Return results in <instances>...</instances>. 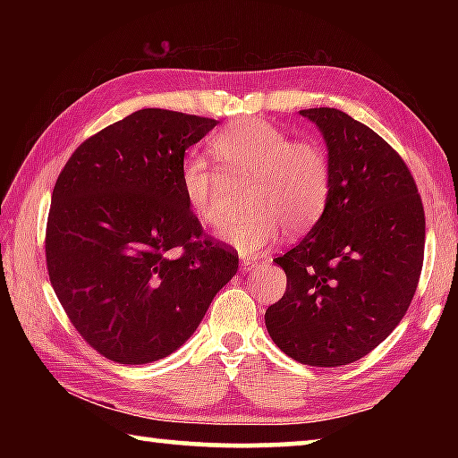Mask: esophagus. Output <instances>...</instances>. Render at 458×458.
Here are the masks:
<instances>
[{"label":"esophagus","mask_w":458,"mask_h":458,"mask_svg":"<svg viewBox=\"0 0 458 458\" xmlns=\"http://www.w3.org/2000/svg\"><path fill=\"white\" fill-rule=\"evenodd\" d=\"M259 265L257 259H250V257H240V267H242V270H250Z\"/></svg>","instance_id":"obj_1"}]
</instances>
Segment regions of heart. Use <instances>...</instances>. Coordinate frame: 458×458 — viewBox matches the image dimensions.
<instances>
[{
    "mask_svg": "<svg viewBox=\"0 0 458 458\" xmlns=\"http://www.w3.org/2000/svg\"><path fill=\"white\" fill-rule=\"evenodd\" d=\"M212 153L230 180L250 182L244 208L220 230L228 244L257 254L281 238L305 234L327 210L333 167L319 141L297 139L273 123L246 119L222 129L212 139ZM185 206L206 226L220 220L222 177L201 155H188L180 165Z\"/></svg>",
    "mask_w": 458,
    "mask_h": 458,
    "instance_id": "1",
    "label": "heart"
}]
</instances>
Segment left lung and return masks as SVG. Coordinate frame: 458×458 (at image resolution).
Wrapping results in <instances>:
<instances>
[{"label":"left lung","instance_id":"8db88e82","mask_svg":"<svg viewBox=\"0 0 458 458\" xmlns=\"http://www.w3.org/2000/svg\"><path fill=\"white\" fill-rule=\"evenodd\" d=\"M315 123L333 167L327 210L275 259L286 275L265 313L278 350L305 366L361 360L396 329L424 259V210L400 155L339 108L299 111Z\"/></svg>","mask_w":458,"mask_h":458}]
</instances>
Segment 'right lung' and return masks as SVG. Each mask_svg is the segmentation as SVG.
<instances>
[{
    "label": "right lung",
    "mask_w": 458,
    "mask_h": 458,
    "mask_svg": "<svg viewBox=\"0 0 458 458\" xmlns=\"http://www.w3.org/2000/svg\"><path fill=\"white\" fill-rule=\"evenodd\" d=\"M218 125L141 108L87 139L58 175L46 226L54 293L105 358L141 366L188 341L238 270L185 206V149Z\"/></svg>",
    "instance_id": "1"
}]
</instances>
